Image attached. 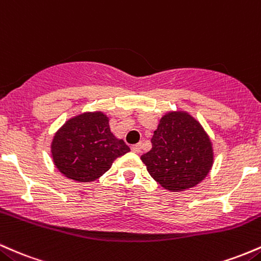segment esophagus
Segmentation results:
<instances>
[{
	"label": "esophagus",
	"instance_id": "obj_1",
	"mask_svg": "<svg viewBox=\"0 0 261 261\" xmlns=\"http://www.w3.org/2000/svg\"><path fill=\"white\" fill-rule=\"evenodd\" d=\"M130 150L133 151V153H137L139 154L140 151H142V144H134L130 146Z\"/></svg>",
	"mask_w": 261,
	"mask_h": 261
}]
</instances>
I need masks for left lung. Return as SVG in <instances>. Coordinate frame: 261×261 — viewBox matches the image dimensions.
<instances>
[{
	"label": "left lung",
	"mask_w": 261,
	"mask_h": 261,
	"mask_svg": "<svg viewBox=\"0 0 261 261\" xmlns=\"http://www.w3.org/2000/svg\"><path fill=\"white\" fill-rule=\"evenodd\" d=\"M156 182L170 191H184L201 182L213 164L211 140L191 116H164L151 138V149L140 156Z\"/></svg>",
	"instance_id": "1"
}]
</instances>
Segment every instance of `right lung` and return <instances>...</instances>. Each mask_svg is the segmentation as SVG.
<instances>
[{
    "instance_id": "add662e5",
    "label": "right lung",
    "mask_w": 261,
    "mask_h": 261,
    "mask_svg": "<svg viewBox=\"0 0 261 261\" xmlns=\"http://www.w3.org/2000/svg\"><path fill=\"white\" fill-rule=\"evenodd\" d=\"M130 149L111 133L103 113H84L67 121L55 134L51 155L61 174L75 181H93Z\"/></svg>"
}]
</instances>
